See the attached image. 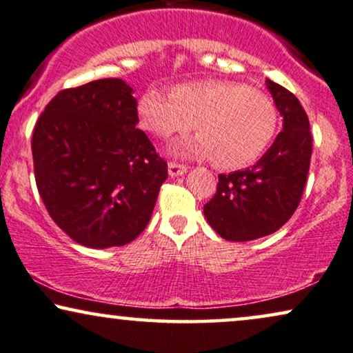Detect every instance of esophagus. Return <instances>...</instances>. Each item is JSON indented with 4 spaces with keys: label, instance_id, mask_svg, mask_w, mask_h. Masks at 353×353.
<instances>
[{
    "label": "esophagus",
    "instance_id": "1",
    "mask_svg": "<svg viewBox=\"0 0 353 353\" xmlns=\"http://www.w3.org/2000/svg\"><path fill=\"white\" fill-rule=\"evenodd\" d=\"M168 169H169V176L171 177H177V176H182L187 171L185 164H179L176 161H171L168 164Z\"/></svg>",
    "mask_w": 353,
    "mask_h": 353
}]
</instances>
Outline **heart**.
<instances>
[{
  "label": "heart",
  "mask_w": 353,
  "mask_h": 353,
  "mask_svg": "<svg viewBox=\"0 0 353 353\" xmlns=\"http://www.w3.org/2000/svg\"><path fill=\"white\" fill-rule=\"evenodd\" d=\"M140 125L158 138L190 130L197 137L181 141L182 154L212 158L220 169H241L257 161L279 130L274 99L238 81L177 84L171 92L156 88L137 102Z\"/></svg>",
  "instance_id": "1"
}]
</instances>
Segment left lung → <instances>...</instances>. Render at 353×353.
I'll return each mask as SVG.
<instances>
[{
	"label": "left lung",
	"instance_id": "left-lung-1",
	"mask_svg": "<svg viewBox=\"0 0 353 353\" xmlns=\"http://www.w3.org/2000/svg\"><path fill=\"white\" fill-rule=\"evenodd\" d=\"M267 88L283 115V130L252 168L218 176L213 199L203 205L210 226L223 239L243 243L275 233L301 202L310 171V120L293 92L270 79Z\"/></svg>",
	"mask_w": 353,
	"mask_h": 353
}]
</instances>
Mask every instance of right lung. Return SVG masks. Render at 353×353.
I'll return each mask as SVG.
<instances>
[{
  "mask_svg": "<svg viewBox=\"0 0 353 353\" xmlns=\"http://www.w3.org/2000/svg\"><path fill=\"white\" fill-rule=\"evenodd\" d=\"M137 123V99L119 78L63 89L35 123L39 194L58 228L83 246H123L148 225L168 163Z\"/></svg>",
  "mask_w": 353,
  "mask_h": 353,
  "instance_id": "add662e5",
  "label": "right lung"
}]
</instances>
